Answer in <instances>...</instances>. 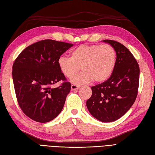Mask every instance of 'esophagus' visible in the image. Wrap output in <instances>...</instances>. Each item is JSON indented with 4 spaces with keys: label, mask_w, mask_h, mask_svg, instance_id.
<instances>
[{
    "label": "esophagus",
    "mask_w": 155,
    "mask_h": 155,
    "mask_svg": "<svg viewBox=\"0 0 155 155\" xmlns=\"http://www.w3.org/2000/svg\"><path fill=\"white\" fill-rule=\"evenodd\" d=\"M79 88V86L77 85H71V89L72 91H74V90H77V89H78Z\"/></svg>",
    "instance_id": "34e87169"
}]
</instances>
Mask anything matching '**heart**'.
I'll return each instance as SVG.
<instances>
[{"instance_id": "obj_1", "label": "heart", "mask_w": 155, "mask_h": 155, "mask_svg": "<svg viewBox=\"0 0 155 155\" xmlns=\"http://www.w3.org/2000/svg\"><path fill=\"white\" fill-rule=\"evenodd\" d=\"M61 72L72 78L80 69L83 71L72 78L76 84L106 81L113 72L116 64V52L110 45H82L70 51V57L60 56L58 61Z\"/></svg>"}]
</instances>
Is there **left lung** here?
Listing matches in <instances>:
<instances>
[{
    "mask_svg": "<svg viewBox=\"0 0 155 155\" xmlns=\"http://www.w3.org/2000/svg\"><path fill=\"white\" fill-rule=\"evenodd\" d=\"M116 52V64L107 81L92 87V96L86 105L90 113L103 122L117 120L127 112L137 98L140 78L137 61L124 45L104 40Z\"/></svg>",
    "mask_w": 155,
    "mask_h": 155,
    "instance_id": "obj_1",
    "label": "left lung"
}]
</instances>
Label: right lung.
Listing matches in <instances>:
<instances>
[{
  "mask_svg": "<svg viewBox=\"0 0 155 155\" xmlns=\"http://www.w3.org/2000/svg\"><path fill=\"white\" fill-rule=\"evenodd\" d=\"M71 43L45 39L26 47L14 61L12 76L18 105L30 118L46 123L62 110L71 83L58 64L59 58ZM60 81L58 87L52 86Z\"/></svg>",
  "mask_w": 155,
  "mask_h": 155,
  "instance_id": "right-lung-1",
  "label": "right lung"
}]
</instances>
